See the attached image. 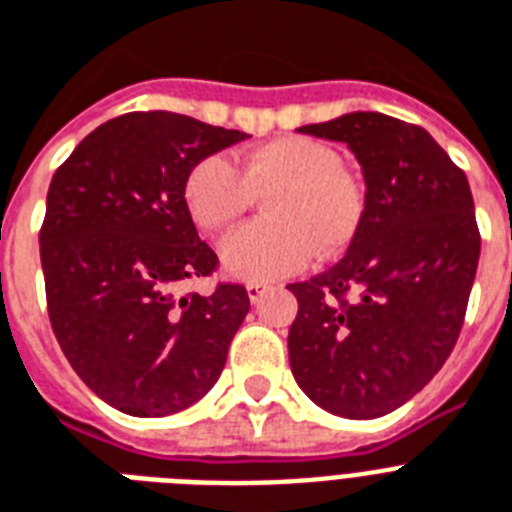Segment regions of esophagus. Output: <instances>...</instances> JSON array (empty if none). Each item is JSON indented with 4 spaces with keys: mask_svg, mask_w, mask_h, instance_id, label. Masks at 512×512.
I'll return each mask as SVG.
<instances>
[{
    "mask_svg": "<svg viewBox=\"0 0 512 512\" xmlns=\"http://www.w3.org/2000/svg\"><path fill=\"white\" fill-rule=\"evenodd\" d=\"M265 292H268V284H260V281H252V284H247V295L252 303H260Z\"/></svg>",
    "mask_w": 512,
    "mask_h": 512,
    "instance_id": "34e87169",
    "label": "esophagus"
}]
</instances>
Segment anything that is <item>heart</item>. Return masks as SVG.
<instances>
[{"instance_id":"1","label":"heart","mask_w":512,"mask_h":512,"mask_svg":"<svg viewBox=\"0 0 512 512\" xmlns=\"http://www.w3.org/2000/svg\"><path fill=\"white\" fill-rule=\"evenodd\" d=\"M257 196L265 217L220 244L225 273L241 281H273L308 265L313 252L332 257L356 239L366 191L335 146L308 135H281L241 156L239 172L223 156L191 167L183 199L193 223L209 233L233 225Z\"/></svg>"}]
</instances>
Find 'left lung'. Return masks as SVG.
Masks as SVG:
<instances>
[{"instance_id": "obj_1", "label": "left lung", "mask_w": 512, "mask_h": 512, "mask_svg": "<svg viewBox=\"0 0 512 512\" xmlns=\"http://www.w3.org/2000/svg\"><path fill=\"white\" fill-rule=\"evenodd\" d=\"M300 132L356 154L366 212L340 263L289 284V364L313 404L372 420L420 393L460 337L481 255L473 193L417 124L356 111Z\"/></svg>"}]
</instances>
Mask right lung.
<instances>
[{"label":"right lung","mask_w":512,"mask_h":512,"mask_svg":"<svg viewBox=\"0 0 512 512\" xmlns=\"http://www.w3.org/2000/svg\"><path fill=\"white\" fill-rule=\"evenodd\" d=\"M247 138L172 111L100 124L60 164L39 231L52 332L68 364L106 404L164 417L217 382L247 289L180 295L217 268L183 199L207 156Z\"/></svg>","instance_id":"right-lung-1"}]
</instances>
